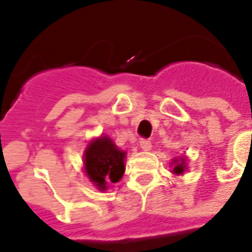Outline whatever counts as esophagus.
Listing matches in <instances>:
<instances>
[{"instance_id": "1", "label": "esophagus", "mask_w": 252, "mask_h": 252, "mask_svg": "<svg viewBox=\"0 0 252 252\" xmlns=\"http://www.w3.org/2000/svg\"><path fill=\"white\" fill-rule=\"evenodd\" d=\"M139 146H140V148H142L143 151H150L151 150V142L150 140H147V139H142L140 140V143H139Z\"/></svg>"}]
</instances>
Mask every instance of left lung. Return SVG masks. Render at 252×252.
Here are the masks:
<instances>
[{
    "instance_id": "1",
    "label": "left lung",
    "mask_w": 252,
    "mask_h": 252,
    "mask_svg": "<svg viewBox=\"0 0 252 252\" xmlns=\"http://www.w3.org/2000/svg\"><path fill=\"white\" fill-rule=\"evenodd\" d=\"M185 160H186L185 158L173 159V162H171V166H174V167H173V174L182 175L184 173H185V170H186Z\"/></svg>"
}]
</instances>
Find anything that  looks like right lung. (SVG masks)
Wrapping results in <instances>:
<instances>
[{"instance_id": "right-lung-1", "label": "right lung", "mask_w": 252, "mask_h": 252, "mask_svg": "<svg viewBox=\"0 0 252 252\" xmlns=\"http://www.w3.org/2000/svg\"><path fill=\"white\" fill-rule=\"evenodd\" d=\"M126 151L119 150L110 137L101 136L92 140L83 154V164L89 180L102 191L110 184L119 182L126 171Z\"/></svg>"}]
</instances>
